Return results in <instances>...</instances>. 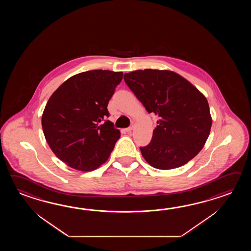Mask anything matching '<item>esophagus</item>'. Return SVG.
<instances>
[{"label":"esophagus","mask_w":251,"mask_h":251,"mask_svg":"<svg viewBox=\"0 0 251 251\" xmlns=\"http://www.w3.org/2000/svg\"><path fill=\"white\" fill-rule=\"evenodd\" d=\"M133 130V126H130V127L126 128V131L127 132V133H130V132H132Z\"/></svg>","instance_id":"1"}]
</instances>
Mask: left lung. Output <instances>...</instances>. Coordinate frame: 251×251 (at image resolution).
Wrapping results in <instances>:
<instances>
[{"instance_id": "1", "label": "left lung", "mask_w": 251, "mask_h": 251, "mask_svg": "<svg viewBox=\"0 0 251 251\" xmlns=\"http://www.w3.org/2000/svg\"><path fill=\"white\" fill-rule=\"evenodd\" d=\"M124 80L148 113L159 116L151 143L140 148L144 160L155 169L172 170L197 156L213 122L203 93L169 70H136Z\"/></svg>"}]
</instances>
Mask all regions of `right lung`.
<instances>
[{"instance_id": "1", "label": "right lung", "mask_w": 251, "mask_h": 251, "mask_svg": "<svg viewBox=\"0 0 251 251\" xmlns=\"http://www.w3.org/2000/svg\"><path fill=\"white\" fill-rule=\"evenodd\" d=\"M122 72L92 70L70 77L49 98L42 115L45 138L54 155L71 168L91 171L107 161L120 131L107 104Z\"/></svg>"}]
</instances>
